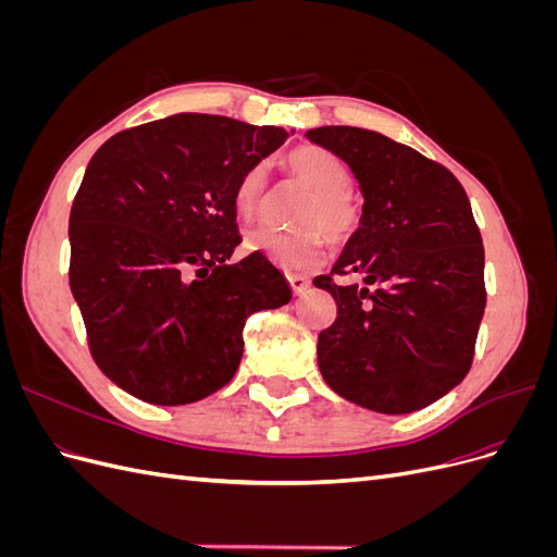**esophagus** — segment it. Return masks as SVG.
I'll list each match as a JSON object with an SVG mask.
<instances>
[{"label": "esophagus", "mask_w": 557, "mask_h": 557, "mask_svg": "<svg viewBox=\"0 0 557 557\" xmlns=\"http://www.w3.org/2000/svg\"><path fill=\"white\" fill-rule=\"evenodd\" d=\"M288 283L295 295H305L307 288L311 285V281L307 276H299V274H288Z\"/></svg>", "instance_id": "esophagus-1"}]
</instances>
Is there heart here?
Here are the masks:
<instances>
[{
	"instance_id": "obj_1",
	"label": "heart",
	"mask_w": 557,
	"mask_h": 557,
	"mask_svg": "<svg viewBox=\"0 0 557 557\" xmlns=\"http://www.w3.org/2000/svg\"><path fill=\"white\" fill-rule=\"evenodd\" d=\"M285 164L295 178L313 190L311 199L301 209L297 223L305 225L293 232L258 227L248 232L246 250L262 252L281 269H309L320 262L325 252V237L332 244H344L358 230L360 211L352 199L350 166L320 146H299L285 158ZM267 172L264 164H252L242 174L234 188V209L242 218H252L264 201ZM326 234L323 235L322 232Z\"/></svg>"
}]
</instances>
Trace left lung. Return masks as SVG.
Listing matches in <instances>:
<instances>
[{
	"label": "left lung",
	"mask_w": 557,
	"mask_h": 557,
	"mask_svg": "<svg viewBox=\"0 0 557 557\" xmlns=\"http://www.w3.org/2000/svg\"><path fill=\"white\" fill-rule=\"evenodd\" d=\"M311 144L339 156L364 197L330 276L336 301L318 334V367L336 395L379 413H411L450 393L471 367L485 309L483 242L446 166L379 132L327 125ZM358 273L366 285L331 276Z\"/></svg>",
	"instance_id": "left-lung-1"
}]
</instances>
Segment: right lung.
Returning <instances> with one entry per match:
<instances>
[{
    "mask_svg": "<svg viewBox=\"0 0 557 557\" xmlns=\"http://www.w3.org/2000/svg\"><path fill=\"white\" fill-rule=\"evenodd\" d=\"M288 139L225 115L178 113L117 132L92 156L70 215V285L97 367L160 407L237 374L250 313L293 293L242 244L234 188Z\"/></svg>",
    "mask_w": 557,
    "mask_h": 557,
    "instance_id": "add662e5",
    "label": "right lung"
}]
</instances>
